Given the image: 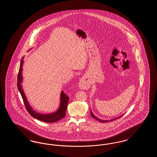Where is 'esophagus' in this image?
Masks as SVG:
<instances>
[{
	"mask_svg": "<svg viewBox=\"0 0 157 157\" xmlns=\"http://www.w3.org/2000/svg\"><path fill=\"white\" fill-rule=\"evenodd\" d=\"M90 81L86 80L85 78H82L78 83V86L81 90H88L90 88Z\"/></svg>",
	"mask_w": 157,
	"mask_h": 157,
	"instance_id": "obj_1",
	"label": "esophagus"
}]
</instances>
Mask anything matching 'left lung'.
Segmentation results:
<instances>
[{"label": "left lung", "instance_id": "8db88e82", "mask_svg": "<svg viewBox=\"0 0 157 157\" xmlns=\"http://www.w3.org/2000/svg\"><path fill=\"white\" fill-rule=\"evenodd\" d=\"M123 115H124V114H123L122 115H121V116H119V117H115V118H113V119H110V120H103V119H99V118H98V117H96L95 115H94V114L92 113V111H91V109H90V115H91V117H94V119H96V120L98 121H100V122H101V123H107V122H108V121H115V120H117V119L120 118V117H122Z\"/></svg>", "mask_w": 157, "mask_h": 157}]
</instances>
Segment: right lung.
Masks as SVG:
<instances>
[{
	"instance_id": "1",
	"label": "right lung",
	"mask_w": 157,
	"mask_h": 157,
	"mask_svg": "<svg viewBox=\"0 0 157 157\" xmlns=\"http://www.w3.org/2000/svg\"><path fill=\"white\" fill-rule=\"evenodd\" d=\"M23 59H24V57H23L21 61V65H20L19 71L18 73L17 87H18L19 92H20V94L22 96L23 102L25 105L26 108L27 109V111L33 117L40 121L47 122V123H54L63 118L65 116L66 111L67 109L69 98L67 95L64 94L63 91H61L60 94L59 106L58 107V109L54 112L49 113H45V114L40 113V112H36V110H34L30 105V104L27 100V98L26 96V94L23 90L22 85L23 81V65L24 63Z\"/></svg>"
}]
</instances>
